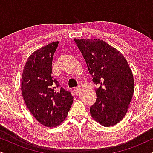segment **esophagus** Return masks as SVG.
<instances>
[{
  "label": "esophagus",
  "mask_w": 153,
  "mask_h": 153,
  "mask_svg": "<svg viewBox=\"0 0 153 153\" xmlns=\"http://www.w3.org/2000/svg\"><path fill=\"white\" fill-rule=\"evenodd\" d=\"M81 86H78V87L75 88H74V91H75V93H79V92H80V91H81Z\"/></svg>",
  "instance_id": "34e87169"
}]
</instances>
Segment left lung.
<instances>
[{
  "mask_svg": "<svg viewBox=\"0 0 153 153\" xmlns=\"http://www.w3.org/2000/svg\"><path fill=\"white\" fill-rule=\"evenodd\" d=\"M87 64L97 100L90 107L91 116L104 127L116 125L129 108L134 90L133 74L123 54L100 39L74 38Z\"/></svg>",
  "mask_w": 153,
  "mask_h": 153,
  "instance_id": "left-lung-1",
  "label": "left lung"
}]
</instances>
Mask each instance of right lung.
Segmentation results:
<instances>
[{"label":"right lung","instance_id":"obj_1","mask_svg":"<svg viewBox=\"0 0 153 153\" xmlns=\"http://www.w3.org/2000/svg\"><path fill=\"white\" fill-rule=\"evenodd\" d=\"M58 45L53 42L29 56L22 77V93L26 105L35 119L48 127L60 125L68 116L73 96L53 78L52 60Z\"/></svg>","mask_w":153,"mask_h":153}]
</instances>
